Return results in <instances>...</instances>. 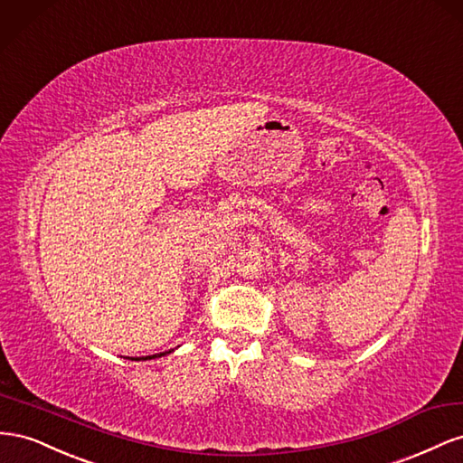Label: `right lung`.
Instances as JSON below:
<instances>
[{
	"instance_id": "right-lung-1",
	"label": "right lung",
	"mask_w": 463,
	"mask_h": 463,
	"mask_svg": "<svg viewBox=\"0 0 463 463\" xmlns=\"http://www.w3.org/2000/svg\"><path fill=\"white\" fill-rule=\"evenodd\" d=\"M166 353H170V351H165V353H158V354H149V356H141V359H131V361H147V359H156V356H165Z\"/></svg>"
}]
</instances>
